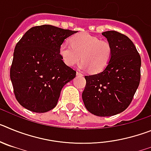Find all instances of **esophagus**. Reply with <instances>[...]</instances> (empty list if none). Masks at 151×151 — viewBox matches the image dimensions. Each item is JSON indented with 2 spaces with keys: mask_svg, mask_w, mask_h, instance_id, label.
<instances>
[{
  "mask_svg": "<svg viewBox=\"0 0 151 151\" xmlns=\"http://www.w3.org/2000/svg\"><path fill=\"white\" fill-rule=\"evenodd\" d=\"M76 75L78 76H83V75H82L81 73H79V72H77Z\"/></svg>",
  "mask_w": 151,
  "mask_h": 151,
  "instance_id": "1",
  "label": "esophagus"
}]
</instances>
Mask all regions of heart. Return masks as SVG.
Returning a JSON list of instances; mask_svg holds the SVG:
<instances>
[{
	"mask_svg": "<svg viewBox=\"0 0 151 151\" xmlns=\"http://www.w3.org/2000/svg\"><path fill=\"white\" fill-rule=\"evenodd\" d=\"M71 45L63 42L59 47V54L63 62L68 66H73L80 60L78 67L92 73L102 72L110 63L112 47L107 41L88 33H79L70 39Z\"/></svg>",
	"mask_w": 151,
	"mask_h": 151,
	"instance_id": "1",
	"label": "heart"
}]
</instances>
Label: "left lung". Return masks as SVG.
<instances>
[{
  "label": "left lung",
  "instance_id": "left-lung-1",
  "mask_svg": "<svg viewBox=\"0 0 151 151\" xmlns=\"http://www.w3.org/2000/svg\"><path fill=\"white\" fill-rule=\"evenodd\" d=\"M102 35L112 47L110 63L102 72L85 76L82 100L88 110L98 116H111L129 106L141 78V57L125 35L107 31Z\"/></svg>",
  "mask_w": 151,
  "mask_h": 151
}]
</instances>
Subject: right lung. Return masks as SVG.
Segmentation results:
<instances>
[{
  "instance_id": "1",
  "label": "right lung",
  "mask_w": 151,
  "mask_h": 151,
  "mask_svg": "<svg viewBox=\"0 0 151 151\" xmlns=\"http://www.w3.org/2000/svg\"><path fill=\"white\" fill-rule=\"evenodd\" d=\"M77 31L50 25L31 28L15 47L10 79L20 105L35 113L55 107L63 86L76 72L63 62L59 47Z\"/></svg>"
}]
</instances>
